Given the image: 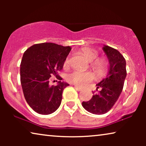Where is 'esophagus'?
<instances>
[{"mask_svg":"<svg viewBox=\"0 0 146 146\" xmlns=\"http://www.w3.org/2000/svg\"><path fill=\"white\" fill-rule=\"evenodd\" d=\"M74 88H75L78 91H82V89L81 88H80V87H78V86H76V85L74 86Z\"/></svg>","mask_w":146,"mask_h":146,"instance_id":"1","label":"esophagus"}]
</instances>
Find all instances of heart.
Masks as SVG:
<instances>
[{"label": "heart", "instance_id": "heart-1", "mask_svg": "<svg viewBox=\"0 0 146 146\" xmlns=\"http://www.w3.org/2000/svg\"><path fill=\"white\" fill-rule=\"evenodd\" d=\"M81 53L90 62L92 69L98 74L101 75L106 73L108 70V62L103 58H98V52L92 48H84L81 50ZM70 66V58L67 57L64 62L63 67L64 69L68 68ZM68 82L77 85L78 86H84L86 84L93 80V75L88 72H82L74 70L68 74L66 76Z\"/></svg>", "mask_w": 146, "mask_h": 146}]
</instances>
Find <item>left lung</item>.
Segmentation results:
<instances>
[{
    "label": "left lung",
    "instance_id": "1",
    "mask_svg": "<svg viewBox=\"0 0 146 146\" xmlns=\"http://www.w3.org/2000/svg\"><path fill=\"white\" fill-rule=\"evenodd\" d=\"M103 50L109 60L108 74L106 78L96 84V91L98 88L100 91L94 94L89 101L82 102L86 110L97 115L107 113L113 106L122 91L127 74L126 62L122 54L108 46H104Z\"/></svg>",
    "mask_w": 146,
    "mask_h": 146
}]
</instances>
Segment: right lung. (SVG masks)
I'll return each mask as SVG.
<instances>
[{"instance_id": "obj_1", "label": "right lung", "mask_w": 146, "mask_h": 146, "mask_svg": "<svg viewBox=\"0 0 146 146\" xmlns=\"http://www.w3.org/2000/svg\"><path fill=\"white\" fill-rule=\"evenodd\" d=\"M72 49L70 46L51 42L36 44L24 53L21 64V82L24 96L32 109L40 114L48 115L58 108L62 92L68 84L62 82L58 74ZM51 75L59 82L49 85Z\"/></svg>"}]
</instances>
